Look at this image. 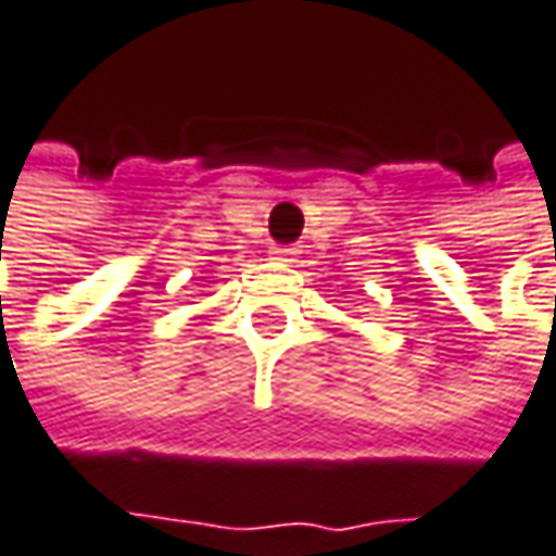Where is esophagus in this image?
Segmentation results:
<instances>
[{"label":"esophagus","instance_id":"obj_1","mask_svg":"<svg viewBox=\"0 0 556 556\" xmlns=\"http://www.w3.org/2000/svg\"><path fill=\"white\" fill-rule=\"evenodd\" d=\"M295 249H277V252H274V261H282V264H292V261H295Z\"/></svg>","mask_w":556,"mask_h":556}]
</instances>
